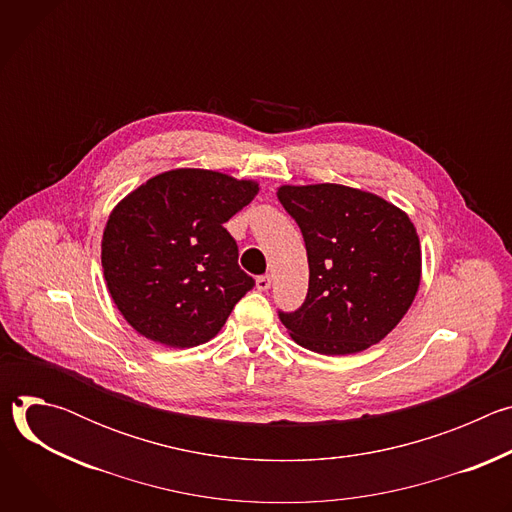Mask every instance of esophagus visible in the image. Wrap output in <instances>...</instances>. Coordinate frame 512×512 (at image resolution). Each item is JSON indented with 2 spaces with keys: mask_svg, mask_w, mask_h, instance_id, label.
Here are the masks:
<instances>
[{
  "mask_svg": "<svg viewBox=\"0 0 512 512\" xmlns=\"http://www.w3.org/2000/svg\"><path fill=\"white\" fill-rule=\"evenodd\" d=\"M271 287V275L265 273V275H259L257 277V289L259 291H267Z\"/></svg>",
  "mask_w": 512,
  "mask_h": 512,
  "instance_id": "1",
  "label": "esophagus"
}]
</instances>
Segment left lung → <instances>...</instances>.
<instances>
[{"label": "left lung", "mask_w": 512, "mask_h": 512, "mask_svg": "<svg viewBox=\"0 0 512 512\" xmlns=\"http://www.w3.org/2000/svg\"><path fill=\"white\" fill-rule=\"evenodd\" d=\"M310 265L304 304L277 312L300 346L354 354L383 340L419 287L421 251L409 216L387 200L340 184L281 186Z\"/></svg>", "instance_id": "1"}]
</instances>
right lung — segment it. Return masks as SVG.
<instances>
[{
	"label": "right lung",
	"mask_w": 512,
	"mask_h": 512,
	"mask_svg": "<svg viewBox=\"0 0 512 512\" xmlns=\"http://www.w3.org/2000/svg\"><path fill=\"white\" fill-rule=\"evenodd\" d=\"M259 186L210 170L164 172L111 212L101 263L123 318L145 338L190 348L221 330L255 279L225 223Z\"/></svg>",
	"instance_id": "1"
}]
</instances>
